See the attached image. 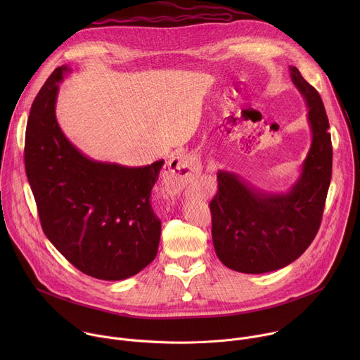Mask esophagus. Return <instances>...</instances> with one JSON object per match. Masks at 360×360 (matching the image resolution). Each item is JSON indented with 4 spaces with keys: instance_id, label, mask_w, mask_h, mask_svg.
<instances>
[{
    "instance_id": "34e87169",
    "label": "esophagus",
    "mask_w": 360,
    "mask_h": 360,
    "mask_svg": "<svg viewBox=\"0 0 360 360\" xmlns=\"http://www.w3.org/2000/svg\"><path fill=\"white\" fill-rule=\"evenodd\" d=\"M199 161L192 153L172 155L164 165V184L169 192H179L195 176Z\"/></svg>"
}]
</instances>
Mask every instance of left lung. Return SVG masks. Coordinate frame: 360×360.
Listing matches in <instances>:
<instances>
[{
	"label": "left lung",
	"instance_id": "obj_1",
	"mask_svg": "<svg viewBox=\"0 0 360 360\" xmlns=\"http://www.w3.org/2000/svg\"><path fill=\"white\" fill-rule=\"evenodd\" d=\"M289 71L304 99L312 134L297 179L288 191L272 192L221 169L210 205L218 258L242 274H266L296 261L318 233L330 185L332 141L322 98L296 67Z\"/></svg>",
	"mask_w": 360,
	"mask_h": 360
}]
</instances>
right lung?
I'll use <instances>...</instances> for the list:
<instances>
[{
	"label": "right lung",
	"instance_id": "add662e5",
	"mask_svg": "<svg viewBox=\"0 0 360 360\" xmlns=\"http://www.w3.org/2000/svg\"><path fill=\"white\" fill-rule=\"evenodd\" d=\"M61 65L35 96L25 131V171L44 233L82 274L124 281L155 259L161 221L149 196L164 161L127 167L82 153L58 125Z\"/></svg>",
	"mask_w": 360,
	"mask_h": 360
}]
</instances>
